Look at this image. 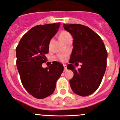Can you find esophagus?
Instances as JSON below:
<instances>
[{
  "label": "esophagus",
  "mask_w": 120,
  "mask_h": 120,
  "mask_svg": "<svg viewBox=\"0 0 120 120\" xmlns=\"http://www.w3.org/2000/svg\"><path fill=\"white\" fill-rule=\"evenodd\" d=\"M64 68V70H67V65L66 64H63Z\"/></svg>",
  "instance_id": "esophagus-1"
}]
</instances>
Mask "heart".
I'll use <instances>...</instances> for the list:
<instances>
[{
    "mask_svg": "<svg viewBox=\"0 0 120 120\" xmlns=\"http://www.w3.org/2000/svg\"><path fill=\"white\" fill-rule=\"evenodd\" d=\"M70 38H71V36L70 35L68 32H66V31H63L59 34V39L61 40L62 42L65 43ZM67 54H59L57 56V57L58 58V59L60 60V61H64L65 59H66V56H67Z\"/></svg>",
    "mask_w": 120,
    "mask_h": 120,
    "instance_id": "1",
    "label": "heart"
}]
</instances>
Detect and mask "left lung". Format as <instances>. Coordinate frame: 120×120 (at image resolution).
I'll return each mask as SVG.
<instances>
[{"label":"left lung","instance_id":"obj_1","mask_svg":"<svg viewBox=\"0 0 120 120\" xmlns=\"http://www.w3.org/2000/svg\"><path fill=\"white\" fill-rule=\"evenodd\" d=\"M63 27L73 38V49L67 67L74 73L70 80V87L79 96H89L98 88L106 70L107 52L104 44L100 37L88 27L63 24ZM77 62L82 65L76 70L73 64Z\"/></svg>","mask_w":120,"mask_h":120}]
</instances>
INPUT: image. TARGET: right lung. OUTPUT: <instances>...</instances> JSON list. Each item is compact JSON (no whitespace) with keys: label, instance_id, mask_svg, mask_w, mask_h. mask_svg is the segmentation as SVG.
Instances as JSON below:
<instances>
[{"label":"right lung","instance_id":"add662e5","mask_svg":"<svg viewBox=\"0 0 120 120\" xmlns=\"http://www.w3.org/2000/svg\"><path fill=\"white\" fill-rule=\"evenodd\" d=\"M60 26L57 23L33 27L23 35L16 49V65L22 84L36 98L52 94L63 71V65L57 61L46 68L41 66L49 52L50 41Z\"/></svg>","mask_w":120,"mask_h":120}]
</instances>
